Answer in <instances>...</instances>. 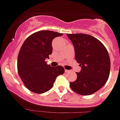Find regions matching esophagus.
Wrapping results in <instances>:
<instances>
[{
    "label": "esophagus",
    "mask_w": 120,
    "mask_h": 120,
    "mask_svg": "<svg viewBox=\"0 0 120 120\" xmlns=\"http://www.w3.org/2000/svg\"><path fill=\"white\" fill-rule=\"evenodd\" d=\"M65 73H69L70 72V70H65Z\"/></svg>",
    "instance_id": "esophagus-1"
}]
</instances>
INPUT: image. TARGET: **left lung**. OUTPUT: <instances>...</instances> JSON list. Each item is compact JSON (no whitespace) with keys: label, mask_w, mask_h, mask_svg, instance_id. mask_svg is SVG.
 <instances>
[{"label":"left lung","mask_w":120,"mask_h":120,"mask_svg":"<svg viewBox=\"0 0 120 120\" xmlns=\"http://www.w3.org/2000/svg\"><path fill=\"white\" fill-rule=\"evenodd\" d=\"M74 45L75 59L81 70L70 86L77 94L88 96L105 85L111 69L109 56L103 44L94 37L84 34H67Z\"/></svg>","instance_id":"8db88e82"}]
</instances>
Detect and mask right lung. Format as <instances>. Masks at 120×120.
<instances>
[{
  "instance_id": "right-lung-1",
  "label": "right lung",
  "mask_w": 120,
  "mask_h": 120,
  "mask_svg": "<svg viewBox=\"0 0 120 120\" xmlns=\"http://www.w3.org/2000/svg\"><path fill=\"white\" fill-rule=\"evenodd\" d=\"M61 35L56 32L41 30L27 37L22 45L18 55V73L30 91L37 94L48 91L57 76L64 73L63 67H51L45 61L52 53L53 40Z\"/></svg>"
}]
</instances>
